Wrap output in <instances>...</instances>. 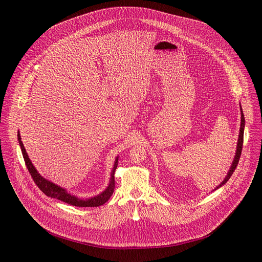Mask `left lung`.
Masks as SVG:
<instances>
[{
    "label": "left lung",
    "instance_id": "8db88e82",
    "mask_svg": "<svg viewBox=\"0 0 262 262\" xmlns=\"http://www.w3.org/2000/svg\"><path fill=\"white\" fill-rule=\"evenodd\" d=\"M239 107H241V127H239V134H238V140H237V146H236V151H235V156H234V159L232 161V164H231V167L227 173V175L225 176V178H224V180L216 186V188L213 190H217L220 189L222 185L225 184L229 178L231 177V175L233 174L237 164H238V161H239V158H241V155H242V149H243V142H244V129H245V117H244V113H243V108H242V105L239 104Z\"/></svg>",
    "mask_w": 262,
    "mask_h": 262
}]
</instances>
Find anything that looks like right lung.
Returning a JSON list of instances; mask_svg holds the SVG:
<instances>
[{
  "label": "right lung",
  "instance_id": "add662e5",
  "mask_svg": "<svg viewBox=\"0 0 262 262\" xmlns=\"http://www.w3.org/2000/svg\"><path fill=\"white\" fill-rule=\"evenodd\" d=\"M17 140H18V143H19V146H20V149H21V152H23V157H24L26 166H27L34 182L41 190V192L45 193L47 196H49L51 198L58 199L60 201H63L65 203L73 205V206H78V207H97V206H100V205L104 204L110 199V197L113 195V192H114V189H115L114 174H115V170H116L117 165H118V157L115 159L114 167H113V169H112V172H111L110 182L105 188V190L102 191L100 194L94 196V197H91V198H88V199H82V198H79L77 196L69 194L66 189H64V188H62V186H60V185L52 182L51 180L42 177L38 173V171L36 170V168L32 164L31 160L29 159L28 154H27L26 149H25V146L21 142L19 132L17 133Z\"/></svg>",
  "mask_w": 262,
  "mask_h": 262
}]
</instances>
